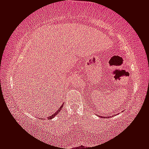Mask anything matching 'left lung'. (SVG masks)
<instances>
[{
  "label": "left lung",
  "instance_id": "8db88e82",
  "mask_svg": "<svg viewBox=\"0 0 149 149\" xmlns=\"http://www.w3.org/2000/svg\"><path fill=\"white\" fill-rule=\"evenodd\" d=\"M100 117H101V116H100Z\"/></svg>",
  "mask_w": 149,
  "mask_h": 149
}]
</instances>
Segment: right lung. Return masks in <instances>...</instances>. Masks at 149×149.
I'll return each mask as SVG.
<instances>
[{
    "mask_svg": "<svg viewBox=\"0 0 149 149\" xmlns=\"http://www.w3.org/2000/svg\"><path fill=\"white\" fill-rule=\"evenodd\" d=\"M62 107H63V105H61V106H60V108H58V110H57V111L56 112H55L54 114H51L49 116V117H47V118H48V120H52V118H54L55 116H56V115L58 114V112H59V111H60L61 110V108H62Z\"/></svg>",
    "mask_w": 149,
    "mask_h": 149,
    "instance_id": "add662e5",
    "label": "right lung"
}]
</instances>
